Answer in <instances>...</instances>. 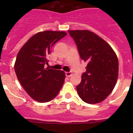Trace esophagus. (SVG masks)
<instances>
[{
  "label": "esophagus",
  "mask_w": 133,
  "mask_h": 133,
  "mask_svg": "<svg viewBox=\"0 0 133 133\" xmlns=\"http://www.w3.org/2000/svg\"><path fill=\"white\" fill-rule=\"evenodd\" d=\"M71 75H72L71 72H65V76H66L67 77H70Z\"/></svg>",
  "instance_id": "34e87169"
}]
</instances>
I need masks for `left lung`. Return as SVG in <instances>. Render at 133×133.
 I'll return each mask as SVG.
<instances>
[{
	"mask_svg": "<svg viewBox=\"0 0 133 133\" xmlns=\"http://www.w3.org/2000/svg\"><path fill=\"white\" fill-rule=\"evenodd\" d=\"M82 60L88 62L86 72L76 86L80 98L94 104L105 100L116 85L118 60L111 46L95 33L88 30H68Z\"/></svg>",
	"mask_w": 133,
	"mask_h": 133,
	"instance_id": "1",
	"label": "left lung"
}]
</instances>
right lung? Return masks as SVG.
I'll list each match as a JSON object with an SVG mask.
<instances>
[{
    "mask_svg": "<svg viewBox=\"0 0 133 133\" xmlns=\"http://www.w3.org/2000/svg\"><path fill=\"white\" fill-rule=\"evenodd\" d=\"M64 31H45L31 37L18 51L15 63L17 78L27 93L39 102L57 96L65 78L63 71L45 69L51 48L65 37Z\"/></svg>",
    "mask_w": 133,
    "mask_h": 133,
    "instance_id": "right-lung-1",
    "label": "right lung"
}]
</instances>
